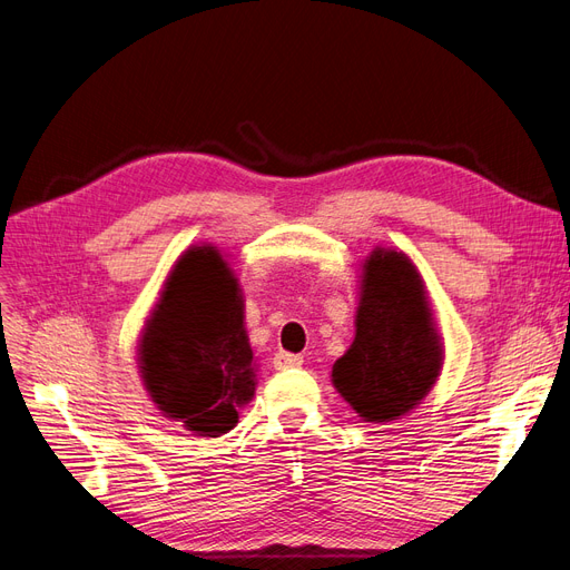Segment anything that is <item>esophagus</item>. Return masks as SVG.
<instances>
[{"label": "esophagus", "instance_id": "34e87169", "mask_svg": "<svg viewBox=\"0 0 570 570\" xmlns=\"http://www.w3.org/2000/svg\"><path fill=\"white\" fill-rule=\"evenodd\" d=\"M303 366V356L301 354H291V352H277L274 354V368L286 371V368H298Z\"/></svg>", "mask_w": 570, "mask_h": 570}]
</instances>
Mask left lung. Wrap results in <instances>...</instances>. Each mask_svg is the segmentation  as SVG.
<instances>
[{
	"label": "left lung",
	"mask_w": 570,
	"mask_h": 570,
	"mask_svg": "<svg viewBox=\"0 0 570 570\" xmlns=\"http://www.w3.org/2000/svg\"><path fill=\"white\" fill-rule=\"evenodd\" d=\"M441 371L425 288L404 253L375 250L364 265L356 338L333 364V385L371 423L420 404Z\"/></svg>",
	"instance_id": "1"
}]
</instances>
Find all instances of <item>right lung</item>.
<instances>
[{
    "instance_id": "right-lung-1",
    "label": "right lung",
    "mask_w": 570,
    "mask_h": 570,
    "mask_svg": "<svg viewBox=\"0 0 570 570\" xmlns=\"http://www.w3.org/2000/svg\"><path fill=\"white\" fill-rule=\"evenodd\" d=\"M140 371L166 417L202 436L237 425L256 392L239 284L220 253L199 246L168 279L140 341Z\"/></svg>"
}]
</instances>
